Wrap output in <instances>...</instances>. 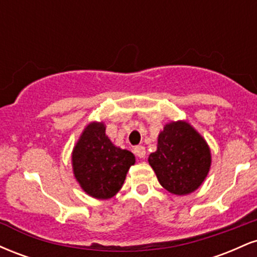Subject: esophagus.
I'll return each instance as SVG.
<instances>
[{
  "label": "esophagus",
  "mask_w": 257,
  "mask_h": 257,
  "mask_svg": "<svg viewBox=\"0 0 257 257\" xmlns=\"http://www.w3.org/2000/svg\"><path fill=\"white\" fill-rule=\"evenodd\" d=\"M134 153L139 158H144L146 156V150L144 146H137L134 147Z\"/></svg>",
  "instance_id": "obj_1"
}]
</instances>
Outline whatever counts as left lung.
I'll use <instances>...</instances> for the list:
<instances>
[{
	"label": "left lung",
	"instance_id": "8db88e82",
	"mask_svg": "<svg viewBox=\"0 0 257 257\" xmlns=\"http://www.w3.org/2000/svg\"><path fill=\"white\" fill-rule=\"evenodd\" d=\"M149 163L167 191L185 196L196 191L208 175L210 149L192 125L178 120L159 133L157 151L149 156Z\"/></svg>",
	"mask_w": 257,
	"mask_h": 257
}]
</instances>
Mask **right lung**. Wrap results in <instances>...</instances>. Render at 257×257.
Returning a JSON list of instances; mask_svg holds the SVG:
<instances>
[{"instance_id":"add662e5","label":"right lung","mask_w":257,"mask_h":257,"mask_svg":"<svg viewBox=\"0 0 257 257\" xmlns=\"http://www.w3.org/2000/svg\"><path fill=\"white\" fill-rule=\"evenodd\" d=\"M134 163L132 152L111 143L102 122L85 126L72 151L75 178L82 190L96 199H108L118 192Z\"/></svg>"}]
</instances>
